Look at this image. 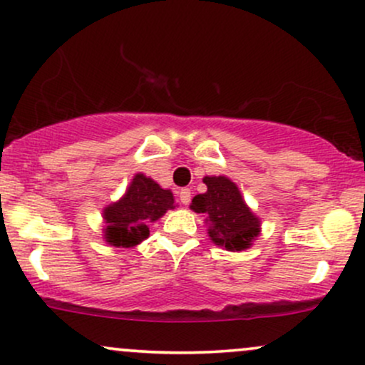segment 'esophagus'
<instances>
[{
    "label": "esophagus",
    "instance_id": "1",
    "mask_svg": "<svg viewBox=\"0 0 365 365\" xmlns=\"http://www.w3.org/2000/svg\"><path fill=\"white\" fill-rule=\"evenodd\" d=\"M192 192H190V188H182V190L178 192V195H180V200H182V204H188L190 202V195Z\"/></svg>",
    "mask_w": 365,
    "mask_h": 365
}]
</instances>
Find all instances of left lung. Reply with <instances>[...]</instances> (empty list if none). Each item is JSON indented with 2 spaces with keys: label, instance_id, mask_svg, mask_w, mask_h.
Returning <instances> with one entry per match:
<instances>
[{
  "label": "left lung",
  "instance_id": "8db88e82",
  "mask_svg": "<svg viewBox=\"0 0 365 365\" xmlns=\"http://www.w3.org/2000/svg\"><path fill=\"white\" fill-rule=\"evenodd\" d=\"M207 192L192 199L190 209L202 212L209 238L226 250H245L261 233V221L247 206L235 183L226 177H204Z\"/></svg>",
  "mask_w": 365,
  "mask_h": 365
}]
</instances>
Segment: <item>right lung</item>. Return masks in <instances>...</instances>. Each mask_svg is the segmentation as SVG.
I'll use <instances>...</instances> for the list:
<instances>
[{"instance_id": "add662e5", "label": "right lung", "mask_w": 365, "mask_h": 365, "mask_svg": "<svg viewBox=\"0 0 365 365\" xmlns=\"http://www.w3.org/2000/svg\"><path fill=\"white\" fill-rule=\"evenodd\" d=\"M173 207L171 190L161 188L144 173H137L118 202L104 207V240L125 249L139 245L149 237V225Z\"/></svg>"}]
</instances>
